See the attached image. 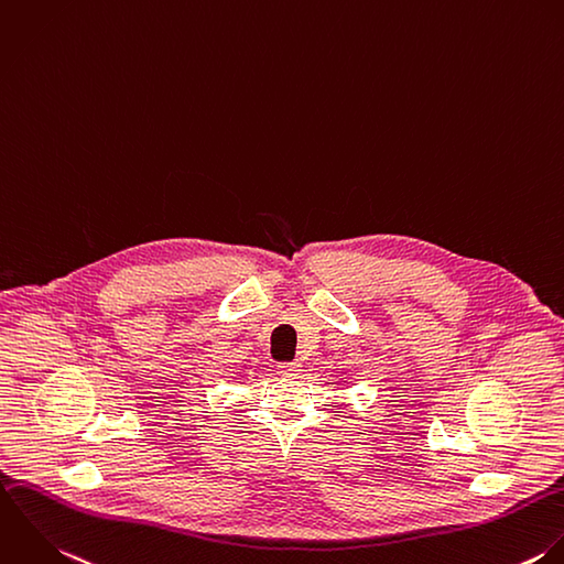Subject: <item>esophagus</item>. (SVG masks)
<instances>
[{"mask_svg": "<svg viewBox=\"0 0 564 564\" xmlns=\"http://www.w3.org/2000/svg\"><path fill=\"white\" fill-rule=\"evenodd\" d=\"M300 368H302V366H300L297 361H291V364H280V366H278L280 375L289 376V378H293V376L300 375V372H302Z\"/></svg>", "mask_w": 564, "mask_h": 564, "instance_id": "esophagus-1", "label": "esophagus"}]
</instances>
